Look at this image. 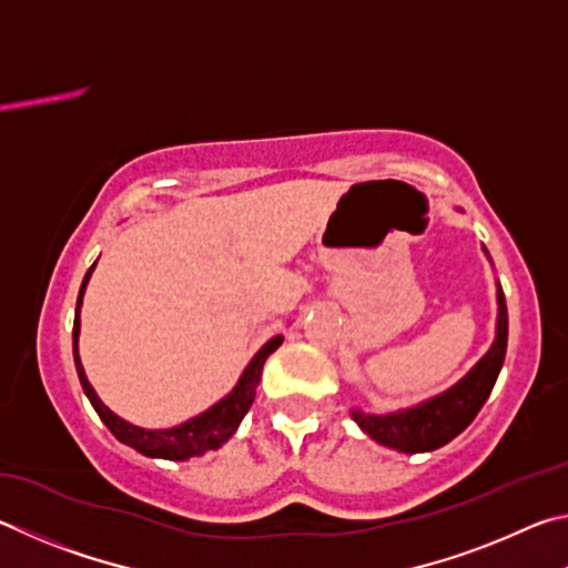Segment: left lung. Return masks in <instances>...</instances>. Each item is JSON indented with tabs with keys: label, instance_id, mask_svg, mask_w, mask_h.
I'll return each mask as SVG.
<instances>
[{
	"label": "left lung",
	"instance_id": "obj_1",
	"mask_svg": "<svg viewBox=\"0 0 568 568\" xmlns=\"http://www.w3.org/2000/svg\"><path fill=\"white\" fill-rule=\"evenodd\" d=\"M496 339L491 349L486 352L474 369L456 382L452 389L434 396L429 402H422L412 409H399L392 414H364L352 412L354 422L389 449L404 454L434 452L439 446L449 444L454 436H459L466 426L474 422V416L481 412L484 402L496 384L506 356V339H509V314H506V300L501 286L496 284Z\"/></svg>",
	"mask_w": 568,
	"mask_h": 568
}]
</instances>
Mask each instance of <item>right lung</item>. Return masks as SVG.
Returning <instances> with one entry per match:
<instances>
[{
  "mask_svg": "<svg viewBox=\"0 0 568 568\" xmlns=\"http://www.w3.org/2000/svg\"><path fill=\"white\" fill-rule=\"evenodd\" d=\"M92 272H94V264L89 266V272L82 282V290H79L72 339H74V364H77L79 382H82V389L87 394V399L92 402L94 412L99 414V419L106 424V429L112 432L119 442L132 446V449H136L139 454L152 456V459L184 462V459H192V456H202L206 452L219 449V446H222L229 436L239 429V424H242L244 414L248 412V406L254 404L256 386H258V382H262V369H264L266 356L278 349L282 336L268 339L262 349L256 352V356L248 362L239 384L224 396L222 402L214 404L212 409H206L204 414H199V416H194V419H189L184 424L172 426V429H142V426H134L124 419H119V416L109 409V406L102 404V399H99L97 392L92 389V384H89V379H87L82 362H79V352H77L79 306H82V296H84L87 282H89V276H92Z\"/></svg>",
  "mask_w": 568,
  "mask_h": 568,
  "instance_id": "right-lung-1",
  "label": "right lung"
}]
</instances>
